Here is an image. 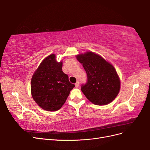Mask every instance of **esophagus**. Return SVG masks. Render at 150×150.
Wrapping results in <instances>:
<instances>
[{
    "label": "esophagus",
    "mask_w": 150,
    "mask_h": 150,
    "mask_svg": "<svg viewBox=\"0 0 150 150\" xmlns=\"http://www.w3.org/2000/svg\"><path fill=\"white\" fill-rule=\"evenodd\" d=\"M79 83L78 82V81H77V82H76V84H75L76 88H78V87H79Z\"/></svg>",
    "instance_id": "34e87169"
}]
</instances>
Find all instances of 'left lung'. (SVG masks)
Instances as JSON below:
<instances>
[{
    "mask_svg": "<svg viewBox=\"0 0 150 150\" xmlns=\"http://www.w3.org/2000/svg\"><path fill=\"white\" fill-rule=\"evenodd\" d=\"M76 58L87 74V82L81 88L85 96L97 105L112 102L120 89V80L115 67L93 52L79 54Z\"/></svg>",
    "mask_w": 150,
    "mask_h": 150,
    "instance_id": "1",
    "label": "left lung"
}]
</instances>
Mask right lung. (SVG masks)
Listing matches in <instances>:
<instances>
[{
    "label": "right lung",
    "instance_id": "1",
    "mask_svg": "<svg viewBox=\"0 0 150 150\" xmlns=\"http://www.w3.org/2000/svg\"><path fill=\"white\" fill-rule=\"evenodd\" d=\"M62 67V62H57L55 54H51L41 62L32 78V96L46 111L59 110L75 86L69 82Z\"/></svg>",
    "mask_w": 150,
    "mask_h": 150
}]
</instances>
